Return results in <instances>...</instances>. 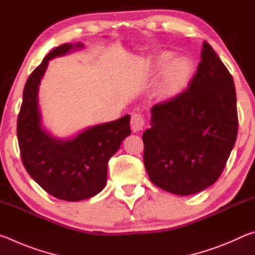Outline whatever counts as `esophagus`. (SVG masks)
Masks as SVG:
<instances>
[{"label":"esophagus","mask_w":255,"mask_h":255,"mask_svg":"<svg viewBox=\"0 0 255 255\" xmlns=\"http://www.w3.org/2000/svg\"><path fill=\"white\" fill-rule=\"evenodd\" d=\"M130 126L133 132H137V131H140L143 130V128L145 126V120L143 118V116L135 114L131 117L130 120Z\"/></svg>","instance_id":"obj_1"}]
</instances>
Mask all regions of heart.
I'll use <instances>...</instances> for the list:
<instances>
[{
  "mask_svg": "<svg viewBox=\"0 0 255 255\" xmlns=\"http://www.w3.org/2000/svg\"><path fill=\"white\" fill-rule=\"evenodd\" d=\"M171 56H172L171 53L164 51V53H161L159 55H157L156 57H154L152 65L156 68L162 67L163 64L171 58ZM192 75H193V64L191 60L187 57H183V56H179V57L172 58L165 66H164L162 70V74H161L162 91L165 94L180 93L181 91H183V90L187 88V85L189 84L190 80H191Z\"/></svg>",
  "mask_w": 255,
  "mask_h": 255,
  "instance_id": "1",
  "label": "heart"
}]
</instances>
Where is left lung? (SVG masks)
<instances>
[{"label":"left lung","mask_w":255,"mask_h":255,"mask_svg":"<svg viewBox=\"0 0 255 255\" xmlns=\"http://www.w3.org/2000/svg\"><path fill=\"white\" fill-rule=\"evenodd\" d=\"M143 133L149 180L178 196L195 195L221 176L239 122L234 80L208 42L188 89L153 106Z\"/></svg>","instance_id":"left-lung-1"}]
</instances>
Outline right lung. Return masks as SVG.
Instances as JSON below:
<instances>
[{
	"label": "right lung",
	"mask_w": 255,
	"mask_h": 255,
	"mask_svg": "<svg viewBox=\"0 0 255 255\" xmlns=\"http://www.w3.org/2000/svg\"><path fill=\"white\" fill-rule=\"evenodd\" d=\"M83 48V42L58 46L31 73L24 85L16 127L21 158L29 175L49 195L66 201L84 200L102 191L108 161L131 132L129 115L68 138L56 137L45 128L38 93L49 60Z\"/></svg>",
	"instance_id": "obj_1"
}]
</instances>
